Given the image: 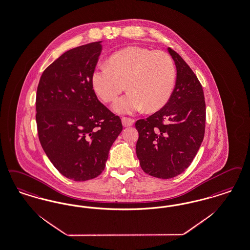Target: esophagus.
I'll return each mask as SVG.
<instances>
[{"label": "esophagus", "instance_id": "34e87169", "mask_svg": "<svg viewBox=\"0 0 250 250\" xmlns=\"http://www.w3.org/2000/svg\"><path fill=\"white\" fill-rule=\"evenodd\" d=\"M134 119H131V118H127V117H123L122 118V124L125 127H127V126H131L133 125L134 124Z\"/></svg>", "mask_w": 250, "mask_h": 250}]
</instances>
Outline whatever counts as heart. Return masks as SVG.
<instances>
[{"instance_id":"b5f03b06","label":"heart","mask_w":250,"mask_h":250,"mask_svg":"<svg viewBox=\"0 0 250 250\" xmlns=\"http://www.w3.org/2000/svg\"><path fill=\"white\" fill-rule=\"evenodd\" d=\"M176 81V68L168 54L132 46L113 54L92 74L95 92L104 102L116 100L125 89L129 93L113 104L118 113L161 110L169 100Z\"/></svg>"}]
</instances>
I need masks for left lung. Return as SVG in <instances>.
<instances>
[{
    "instance_id": "8db88e82",
    "label": "left lung",
    "mask_w": 250,
    "mask_h": 250,
    "mask_svg": "<svg viewBox=\"0 0 250 250\" xmlns=\"http://www.w3.org/2000/svg\"><path fill=\"white\" fill-rule=\"evenodd\" d=\"M177 68L175 88L167 103L136 122L137 156L142 170L171 179L189 167L205 136L206 102L202 84L176 51L168 48Z\"/></svg>"
}]
</instances>
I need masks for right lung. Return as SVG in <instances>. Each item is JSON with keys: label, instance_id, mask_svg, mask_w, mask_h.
Wrapping results in <instances>:
<instances>
[{"label": "right lung", "instance_id": "1", "mask_svg": "<svg viewBox=\"0 0 250 250\" xmlns=\"http://www.w3.org/2000/svg\"><path fill=\"white\" fill-rule=\"evenodd\" d=\"M100 42L65 52L41 76L36 123L41 145L64 177L84 181L105 168L109 150L123 125L93 89L92 74Z\"/></svg>", "mask_w": 250, "mask_h": 250}]
</instances>
